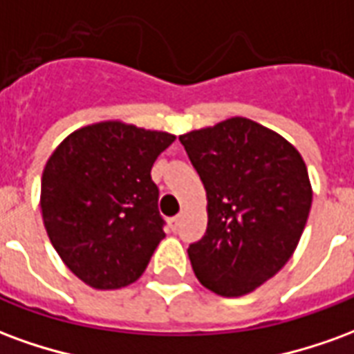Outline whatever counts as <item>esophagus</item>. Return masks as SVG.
<instances>
[{
	"label": "esophagus",
	"mask_w": 354,
	"mask_h": 354,
	"mask_svg": "<svg viewBox=\"0 0 354 354\" xmlns=\"http://www.w3.org/2000/svg\"><path fill=\"white\" fill-rule=\"evenodd\" d=\"M169 223H170V230L176 231L178 225H180V216H174V218H170Z\"/></svg>",
	"instance_id": "obj_1"
}]
</instances>
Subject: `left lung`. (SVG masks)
Returning a JSON list of instances; mask_svg holds the SVG:
<instances>
[{
  "mask_svg": "<svg viewBox=\"0 0 354 354\" xmlns=\"http://www.w3.org/2000/svg\"><path fill=\"white\" fill-rule=\"evenodd\" d=\"M207 189L205 237L187 254L199 282L223 297L250 294L292 258L311 210L304 157L246 117L180 136Z\"/></svg>",
  "mask_w": 354,
  "mask_h": 354,
  "instance_id": "1",
  "label": "left lung"
}]
</instances>
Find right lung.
<instances>
[{"mask_svg":"<svg viewBox=\"0 0 354 354\" xmlns=\"http://www.w3.org/2000/svg\"><path fill=\"white\" fill-rule=\"evenodd\" d=\"M176 140L123 121L66 136L41 176V216L58 256L96 290L138 281L165 239L151 180L155 159Z\"/></svg>","mask_w":354,"mask_h":354,"instance_id":"obj_1","label":"right lung"}]
</instances>
